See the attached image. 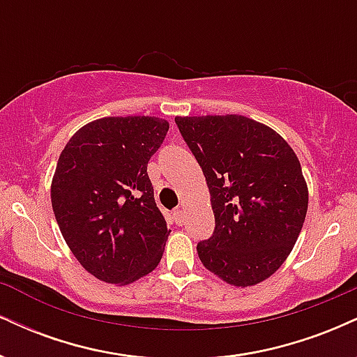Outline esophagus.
<instances>
[{
  "label": "esophagus",
  "mask_w": 357,
  "mask_h": 357,
  "mask_svg": "<svg viewBox=\"0 0 357 357\" xmlns=\"http://www.w3.org/2000/svg\"><path fill=\"white\" fill-rule=\"evenodd\" d=\"M173 215H174L176 223H178V225H183L184 223V213H183V210H176Z\"/></svg>",
  "instance_id": "34e87169"
}]
</instances>
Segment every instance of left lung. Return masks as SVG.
Wrapping results in <instances>:
<instances>
[{
	"mask_svg": "<svg viewBox=\"0 0 357 357\" xmlns=\"http://www.w3.org/2000/svg\"><path fill=\"white\" fill-rule=\"evenodd\" d=\"M174 121L215 215V231L196 247L199 260L230 285L267 280L292 252L309 206L297 154L272 127L238 114Z\"/></svg>",
	"mask_w": 357,
	"mask_h": 357,
	"instance_id": "8db88e82",
	"label": "left lung"
}]
</instances>
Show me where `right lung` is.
<instances>
[{
  "label": "right lung",
  "instance_id": "add662e5",
  "mask_svg": "<svg viewBox=\"0 0 357 357\" xmlns=\"http://www.w3.org/2000/svg\"><path fill=\"white\" fill-rule=\"evenodd\" d=\"M167 129L161 117H102L61 151L53 213L79 264L102 282L129 285L161 261L171 230L155 206L147 162Z\"/></svg>",
  "mask_w": 357,
  "mask_h": 357
}]
</instances>
